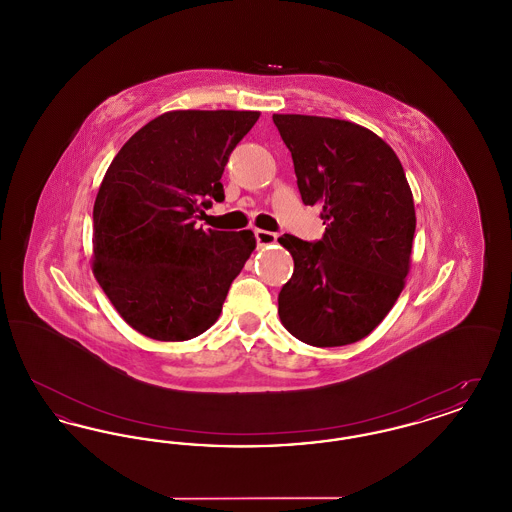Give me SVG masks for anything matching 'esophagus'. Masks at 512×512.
Segmentation results:
<instances>
[{
    "instance_id": "34e87169",
    "label": "esophagus",
    "mask_w": 512,
    "mask_h": 512,
    "mask_svg": "<svg viewBox=\"0 0 512 512\" xmlns=\"http://www.w3.org/2000/svg\"><path fill=\"white\" fill-rule=\"evenodd\" d=\"M255 238H257V244L268 245L276 242V234L274 232H268V230H255Z\"/></svg>"
}]
</instances>
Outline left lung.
<instances>
[{
  "instance_id": "obj_1",
  "label": "left lung",
  "mask_w": 512,
  "mask_h": 512,
  "mask_svg": "<svg viewBox=\"0 0 512 512\" xmlns=\"http://www.w3.org/2000/svg\"><path fill=\"white\" fill-rule=\"evenodd\" d=\"M292 151L305 205H320L317 242L284 234L292 278L278 315L297 340L338 347L368 336L405 286L413 249L414 203L405 171L382 138L355 122L272 115Z\"/></svg>"
}]
</instances>
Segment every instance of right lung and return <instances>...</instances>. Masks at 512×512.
Wrapping results in <instances>:
<instances>
[{
	"instance_id": "right-lung-1",
	"label": "right lung",
	"mask_w": 512,
	"mask_h": 512,
	"mask_svg": "<svg viewBox=\"0 0 512 512\" xmlns=\"http://www.w3.org/2000/svg\"><path fill=\"white\" fill-rule=\"evenodd\" d=\"M257 111H169L140 128L105 172L94 203V274L151 340L203 334L222 311L255 236L197 226L224 201L222 172Z\"/></svg>"
}]
</instances>
